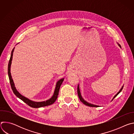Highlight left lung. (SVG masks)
Segmentation results:
<instances>
[{"label": "left lung", "mask_w": 134, "mask_h": 134, "mask_svg": "<svg viewBox=\"0 0 134 134\" xmlns=\"http://www.w3.org/2000/svg\"><path fill=\"white\" fill-rule=\"evenodd\" d=\"M119 46V47L121 48V46H120V44H118ZM123 86H122V87H121V88L120 89V90L118 92V93L115 95V96H114V97H113V99H112V100H113V99H114L115 98L117 95L120 93V92L122 91V88H123ZM77 93H78V95H79V98H80V101L83 103V104H84L85 105H87V106H88V107H98L99 106L98 105H94V104H91V103H88V102H87L86 101H85L83 99V98L82 97V95H81V92H80V88H79V85H78V86H77Z\"/></svg>", "instance_id": "left-lung-1"}]
</instances>
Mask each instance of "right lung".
Here are the masks:
<instances>
[{
  "mask_svg": "<svg viewBox=\"0 0 134 134\" xmlns=\"http://www.w3.org/2000/svg\"><path fill=\"white\" fill-rule=\"evenodd\" d=\"M14 49H15V48H13V49L12 50V52H11L10 58L9 63H8V77H9V79L10 86H11L12 89L13 90V92H14L15 95H16L17 97H18V98H20L23 102H24L25 103H26L28 105H29L31 107L34 108H40V107H46V106L50 105L53 104L56 101L57 98H58L59 89H60V86L62 85V83L64 81V79H62L60 80L59 81L57 82L53 96L51 97V98H50L48 100H47L46 101L38 102L32 101L28 99L27 98L24 97V96H23L22 95H21L20 93H19L17 91V90L16 89V88L15 87L14 82H13V80L11 74H10V66H11V64H12V58H13V52H14Z\"/></svg>",
  "mask_w": 134,
  "mask_h": 134,
  "instance_id": "add662e5",
  "label": "right lung"
}]
</instances>
